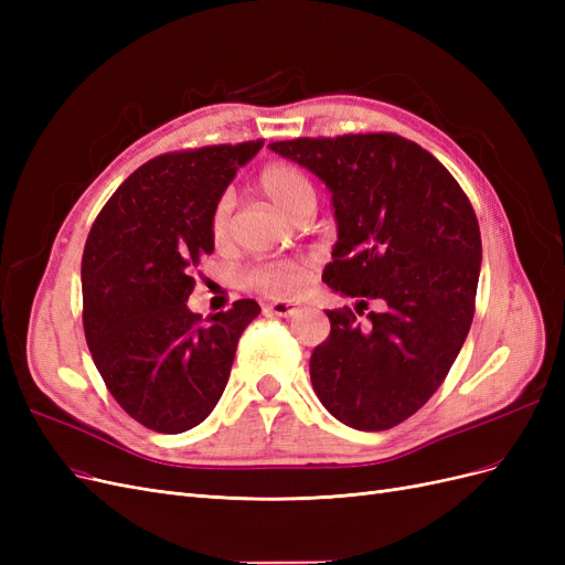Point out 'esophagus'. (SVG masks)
<instances>
[{"label": "esophagus", "instance_id": "esophagus-1", "mask_svg": "<svg viewBox=\"0 0 565 565\" xmlns=\"http://www.w3.org/2000/svg\"><path fill=\"white\" fill-rule=\"evenodd\" d=\"M264 311H266L268 316H280V318H287V316L297 313V311H299V306H297V303H292V301H270V303H266V306H264Z\"/></svg>", "mask_w": 565, "mask_h": 565}]
</instances>
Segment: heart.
Here are the masks:
<instances>
[{
  "label": "heart",
  "instance_id": "1",
  "mask_svg": "<svg viewBox=\"0 0 565 565\" xmlns=\"http://www.w3.org/2000/svg\"><path fill=\"white\" fill-rule=\"evenodd\" d=\"M259 188L278 207L289 214L299 216L306 210H316V183L303 172L301 167L292 162H270L262 169ZM231 224V198L224 195L216 204L210 218V231L216 243H224ZM247 282L264 292L266 297L287 299L295 297L303 287V268L289 259H273L256 264L247 273Z\"/></svg>",
  "mask_w": 565,
  "mask_h": 565
}]
</instances>
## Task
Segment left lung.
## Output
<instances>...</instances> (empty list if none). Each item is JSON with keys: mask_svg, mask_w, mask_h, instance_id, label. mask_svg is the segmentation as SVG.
Instances as JSON below:
<instances>
[{"mask_svg": "<svg viewBox=\"0 0 565 565\" xmlns=\"http://www.w3.org/2000/svg\"><path fill=\"white\" fill-rule=\"evenodd\" d=\"M270 150L332 193L337 245L322 282L385 303L369 322L349 306L324 311L311 384L328 413L358 431H384L429 401L469 334L481 273V231L469 198L429 150L398 134L292 139Z\"/></svg>", "mask_w": 565, "mask_h": 565, "instance_id": "left-lung-1", "label": "left lung"}]
</instances>
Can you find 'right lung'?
<instances>
[{"mask_svg":"<svg viewBox=\"0 0 565 565\" xmlns=\"http://www.w3.org/2000/svg\"><path fill=\"white\" fill-rule=\"evenodd\" d=\"M264 141L167 152L117 188L82 254V322L96 370L129 417L158 434L193 429L228 384L254 299L202 322L193 273L214 252L210 218Z\"/></svg>","mask_w":565,"mask_h":565,"instance_id":"right-lung-1","label":"right lung"}]
</instances>
